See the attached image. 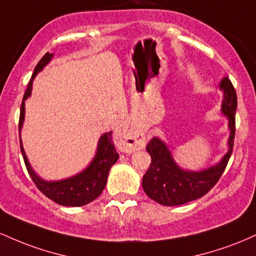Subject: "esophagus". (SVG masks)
Here are the masks:
<instances>
[{"mask_svg":"<svg viewBox=\"0 0 256 256\" xmlns=\"http://www.w3.org/2000/svg\"><path fill=\"white\" fill-rule=\"evenodd\" d=\"M120 140H122L124 150L128 152L140 150L146 146L144 134L134 130V128H130V130L122 132V136H120Z\"/></svg>","mask_w":256,"mask_h":256,"instance_id":"34e87169","label":"esophagus"}]
</instances>
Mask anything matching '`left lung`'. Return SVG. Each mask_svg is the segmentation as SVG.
Here are the masks:
<instances>
[{
  "label": "left lung",
  "mask_w": 256,
  "mask_h": 256,
  "mask_svg": "<svg viewBox=\"0 0 256 256\" xmlns=\"http://www.w3.org/2000/svg\"><path fill=\"white\" fill-rule=\"evenodd\" d=\"M222 91V114L228 119L230 136L228 152L216 165L201 170L189 171L176 162L170 148L158 137H152L146 144V152L152 156L148 171L143 176L142 186L149 198L162 206H180L206 195L222 177L234 148V116L237 110L236 91L228 77L220 82Z\"/></svg>",
  "instance_id": "left-lung-1"
}]
</instances>
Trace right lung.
Instances as JSON below:
<instances>
[{"label": "right lung", "mask_w": 256, "mask_h": 256, "mask_svg": "<svg viewBox=\"0 0 256 256\" xmlns=\"http://www.w3.org/2000/svg\"><path fill=\"white\" fill-rule=\"evenodd\" d=\"M52 56H54V54L46 52L40 58V61L34 68V74H32V79L28 85V89L24 94V98H22V108H20L19 136L25 119V101L31 96L34 79L46 64L50 62ZM20 149H22V158H24L28 174H30V177L38 189L46 198L56 202L58 204L68 206V207H80V206L90 204L94 200L98 198L101 195V192H104L110 167L119 158V154L116 152L113 143L112 131L106 132L100 137L95 156L83 171L70 178L61 179V180H46L34 172V170L32 168L30 162H28V158L26 156L24 146H22V138H20Z\"/></svg>", "instance_id": "add662e5"}]
</instances>
